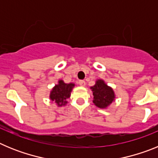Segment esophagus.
I'll use <instances>...</instances> for the list:
<instances>
[{"label":"esophagus","instance_id":"obj_1","mask_svg":"<svg viewBox=\"0 0 158 158\" xmlns=\"http://www.w3.org/2000/svg\"><path fill=\"white\" fill-rule=\"evenodd\" d=\"M78 84H79L81 86H85V81L84 80H80L78 81Z\"/></svg>","mask_w":158,"mask_h":158}]
</instances>
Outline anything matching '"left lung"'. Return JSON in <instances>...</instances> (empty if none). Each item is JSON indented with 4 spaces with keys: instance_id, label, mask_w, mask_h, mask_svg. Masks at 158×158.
Here are the masks:
<instances>
[{
    "instance_id": "1",
    "label": "left lung",
    "mask_w": 158,
    "mask_h": 158,
    "mask_svg": "<svg viewBox=\"0 0 158 158\" xmlns=\"http://www.w3.org/2000/svg\"><path fill=\"white\" fill-rule=\"evenodd\" d=\"M93 92V103L100 108H105L111 104L115 99L112 89L106 85L102 80H98L96 85L91 87Z\"/></svg>"
}]
</instances>
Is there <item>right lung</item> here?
<instances>
[{"instance_id":"obj_1","label":"right lung","mask_w":158,"mask_h":158,"mask_svg":"<svg viewBox=\"0 0 158 158\" xmlns=\"http://www.w3.org/2000/svg\"><path fill=\"white\" fill-rule=\"evenodd\" d=\"M74 87V84H65L62 81H59L58 85H55L51 93V100L54 101L58 105L62 106L67 104L66 99L69 98L70 93L73 88Z\"/></svg>"}]
</instances>
